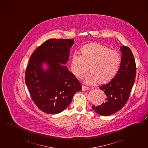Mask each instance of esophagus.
Masks as SVG:
<instances>
[{"instance_id": "34e87169", "label": "esophagus", "mask_w": 148, "mask_h": 148, "mask_svg": "<svg viewBox=\"0 0 148 148\" xmlns=\"http://www.w3.org/2000/svg\"><path fill=\"white\" fill-rule=\"evenodd\" d=\"M89 88H90V87H88V86H86L85 85H82V90H88Z\"/></svg>"}]
</instances>
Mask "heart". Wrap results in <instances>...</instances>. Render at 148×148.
Returning <instances> with one entry per match:
<instances>
[{"mask_svg": "<svg viewBox=\"0 0 148 148\" xmlns=\"http://www.w3.org/2000/svg\"><path fill=\"white\" fill-rule=\"evenodd\" d=\"M121 64V57L116 50H110L99 43L84 46L80 55L73 54L71 58V69L77 78H82L89 66L90 73L84 77L87 84L99 82L106 83L111 80L118 72Z\"/></svg>", "mask_w": 148, "mask_h": 148, "instance_id": "1", "label": "heart"}]
</instances>
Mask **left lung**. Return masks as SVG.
Segmentation results:
<instances>
[{
	"instance_id": "8db88e82",
	"label": "left lung",
	"mask_w": 148,
	"mask_h": 148,
	"mask_svg": "<svg viewBox=\"0 0 148 148\" xmlns=\"http://www.w3.org/2000/svg\"><path fill=\"white\" fill-rule=\"evenodd\" d=\"M120 49L122 56L118 72L108 84L99 87L106 95L105 101L101 105L92 106L101 116L111 115L121 110L127 101L134 84L136 66L134 55L126 46H121Z\"/></svg>"
}]
</instances>
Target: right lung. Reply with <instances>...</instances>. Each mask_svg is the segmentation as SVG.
<instances>
[{
    "label": "right lung",
    "mask_w": 148,
    "mask_h": 148,
    "mask_svg": "<svg viewBox=\"0 0 148 148\" xmlns=\"http://www.w3.org/2000/svg\"><path fill=\"white\" fill-rule=\"evenodd\" d=\"M73 39H50L32 54L25 81L32 99L42 111L57 114L72 102L74 94L82 89L79 81L64 66L69 58ZM45 62L48 68L42 69Z\"/></svg>",
    "instance_id": "1"
}]
</instances>
